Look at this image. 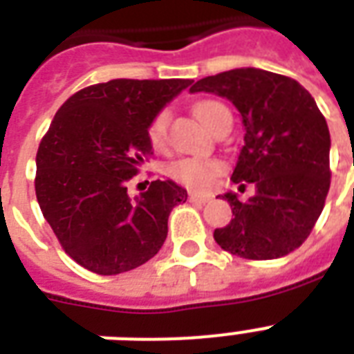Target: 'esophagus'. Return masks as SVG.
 Returning <instances> with one entry per match:
<instances>
[{
  "label": "esophagus",
  "instance_id": "esophagus-1",
  "mask_svg": "<svg viewBox=\"0 0 354 354\" xmlns=\"http://www.w3.org/2000/svg\"><path fill=\"white\" fill-rule=\"evenodd\" d=\"M189 200H191L193 204H205V202H209V200H211V194L189 193Z\"/></svg>",
  "mask_w": 354,
  "mask_h": 354
}]
</instances>
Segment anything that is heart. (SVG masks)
Returning <instances> with one entry per match:
<instances>
[{"instance_id":"b5f03b06","label":"heart","mask_w":354,"mask_h":354,"mask_svg":"<svg viewBox=\"0 0 354 354\" xmlns=\"http://www.w3.org/2000/svg\"><path fill=\"white\" fill-rule=\"evenodd\" d=\"M221 106V102L202 101L194 106V115L204 122L205 127H209L211 113ZM167 127H169V112L161 110L149 127V139L154 149H163L167 139ZM222 171H224V163L221 160H213V158H180L167 167V174L174 182L194 189V191H204V189L211 187L215 178Z\"/></svg>"}]
</instances>
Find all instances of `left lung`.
<instances>
[{
	"mask_svg": "<svg viewBox=\"0 0 354 354\" xmlns=\"http://www.w3.org/2000/svg\"><path fill=\"white\" fill-rule=\"evenodd\" d=\"M189 91L226 97L241 112L246 133L232 180L257 187L248 202L226 194L235 218L215 230L216 244L253 261L294 252L330 187L329 128L313 95L290 77L255 68L205 77Z\"/></svg>",
	"mask_w": 354,
	"mask_h": 354,
	"instance_id": "1",
	"label": "left lung"
}]
</instances>
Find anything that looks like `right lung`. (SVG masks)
I'll use <instances>...</instances> for the list:
<instances>
[{
	"instance_id": "add662e5",
	"label": "right lung",
	"mask_w": 354,
	"mask_h": 354,
	"mask_svg": "<svg viewBox=\"0 0 354 354\" xmlns=\"http://www.w3.org/2000/svg\"><path fill=\"white\" fill-rule=\"evenodd\" d=\"M189 79H115L77 91L58 108L36 152L44 218L75 263L99 275L145 264L167 239L187 191L154 180L132 200L128 182L152 154L149 127Z\"/></svg>"
}]
</instances>
